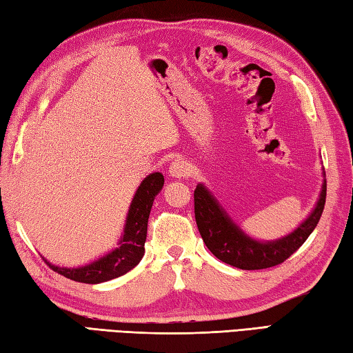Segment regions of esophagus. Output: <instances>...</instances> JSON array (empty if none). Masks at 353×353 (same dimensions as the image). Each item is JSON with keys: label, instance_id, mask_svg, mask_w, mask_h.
Masks as SVG:
<instances>
[{"label": "esophagus", "instance_id": "obj_1", "mask_svg": "<svg viewBox=\"0 0 353 353\" xmlns=\"http://www.w3.org/2000/svg\"><path fill=\"white\" fill-rule=\"evenodd\" d=\"M170 176L172 177H186L190 174V163L183 161V159H177V161L170 165Z\"/></svg>", "mask_w": 353, "mask_h": 353}]
</instances>
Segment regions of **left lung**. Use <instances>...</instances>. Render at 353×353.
Listing matches in <instances>:
<instances>
[{
  "instance_id": "obj_1",
  "label": "left lung",
  "mask_w": 353,
  "mask_h": 353,
  "mask_svg": "<svg viewBox=\"0 0 353 353\" xmlns=\"http://www.w3.org/2000/svg\"><path fill=\"white\" fill-rule=\"evenodd\" d=\"M324 203H326V182L323 183L319 203L305 222L288 237L261 243L248 237L226 216L222 206L202 183H199L194 190L196 223L206 248L223 263L245 269V271L277 266L291 257L320 222Z\"/></svg>"
}]
</instances>
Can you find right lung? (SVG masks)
<instances>
[{
  "instance_id": "obj_1",
  "label": "right lung",
  "mask_w": 353,
  "mask_h": 353,
  "mask_svg": "<svg viewBox=\"0 0 353 353\" xmlns=\"http://www.w3.org/2000/svg\"><path fill=\"white\" fill-rule=\"evenodd\" d=\"M163 186V176L161 172H153L143 179L139 188H137L133 202L130 205L128 217L123 230V236L119 241V246L114 251L107 254L105 257L93 261L82 268H58L50 266L54 272L73 281L88 283V285H98L102 281L113 280L116 277L131 271L143 257L145 240H147V226L151 206L154 197Z\"/></svg>"
}]
</instances>
